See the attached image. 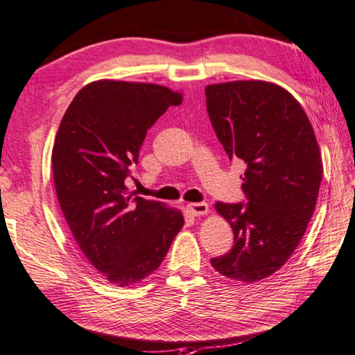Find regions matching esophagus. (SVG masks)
Segmentation results:
<instances>
[{
  "label": "esophagus",
  "mask_w": 355,
  "mask_h": 355,
  "mask_svg": "<svg viewBox=\"0 0 355 355\" xmlns=\"http://www.w3.org/2000/svg\"><path fill=\"white\" fill-rule=\"evenodd\" d=\"M187 212L195 217L206 216L209 212V205H206V202H190V205H187Z\"/></svg>",
  "instance_id": "esophagus-1"
}]
</instances>
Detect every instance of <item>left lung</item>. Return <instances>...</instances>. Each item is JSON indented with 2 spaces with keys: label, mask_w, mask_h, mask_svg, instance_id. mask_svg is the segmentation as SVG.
Segmentation results:
<instances>
[{
  "label": "left lung",
  "mask_w": 355,
  "mask_h": 355,
  "mask_svg": "<svg viewBox=\"0 0 355 355\" xmlns=\"http://www.w3.org/2000/svg\"><path fill=\"white\" fill-rule=\"evenodd\" d=\"M206 105L230 160L247 165V201L216 205L234 245L211 264L232 280H263L289 259L315 212L322 181L315 132L300 103L266 81L206 86Z\"/></svg>",
  "instance_id": "8db88e82"
}]
</instances>
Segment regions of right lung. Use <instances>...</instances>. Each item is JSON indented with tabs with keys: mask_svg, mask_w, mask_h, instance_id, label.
Segmentation results:
<instances>
[{
	"mask_svg": "<svg viewBox=\"0 0 355 355\" xmlns=\"http://www.w3.org/2000/svg\"><path fill=\"white\" fill-rule=\"evenodd\" d=\"M181 102L159 85L101 80L73 97L58 129V201L81 252L118 286L159 269L184 225L179 211L127 193L148 129Z\"/></svg>",
	"mask_w": 355,
	"mask_h": 355,
	"instance_id": "1",
	"label": "right lung"
}]
</instances>
